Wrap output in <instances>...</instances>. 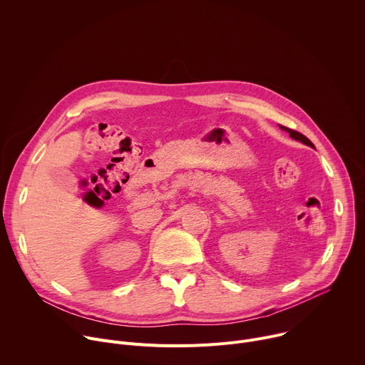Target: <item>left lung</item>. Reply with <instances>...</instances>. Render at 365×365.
<instances>
[{
	"label": "left lung",
	"mask_w": 365,
	"mask_h": 365,
	"mask_svg": "<svg viewBox=\"0 0 365 365\" xmlns=\"http://www.w3.org/2000/svg\"><path fill=\"white\" fill-rule=\"evenodd\" d=\"M280 130L289 133V135H290L293 140H297V141H300V143H303V144H306V145H309V147H314V148H315V145L312 144V141H310L307 137H304L303 134H300V133H297V131H294V130H290V128H287V127H283V125H280Z\"/></svg>",
	"instance_id": "left-lung-1"
}]
</instances>
